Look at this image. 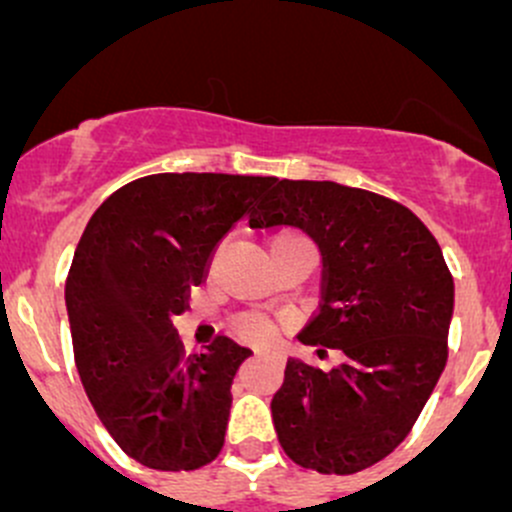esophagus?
Masks as SVG:
<instances>
[{
  "mask_svg": "<svg viewBox=\"0 0 512 512\" xmlns=\"http://www.w3.org/2000/svg\"><path fill=\"white\" fill-rule=\"evenodd\" d=\"M255 356H270V352H265V349H255Z\"/></svg>",
  "mask_w": 512,
  "mask_h": 512,
  "instance_id": "obj_1",
  "label": "esophagus"
}]
</instances>
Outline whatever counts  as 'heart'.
Listing matches in <instances>:
<instances>
[{"label": "heart", "mask_w": 512, "mask_h": 512, "mask_svg": "<svg viewBox=\"0 0 512 512\" xmlns=\"http://www.w3.org/2000/svg\"><path fill=\"white\" fill-rule=\"evenodd\" d=\"M240 327H242V332H245V337L257 339V342H262V339L270 337V324H267L262 317H245L242 319Z\"/></svg>", "instance_id": "heart-1"}]
</instances>
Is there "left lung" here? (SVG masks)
Returning <instances> with one entry per match:
<instances>
[{
    "mask_svg": "<svg viewBox=\"0 0 512 512\" xmlns=\"http://www.w3.org/2000/svg\"><path fill=\"white\" fill-rule=\"evenodd\" d=\"M285 225L317 242L324 265L322 304L297 339L342 359L329 371L287 359L272 421L297 466L352 476L409 436L441 379L453 277L428 227L369 190L275 178L250 227Z\"/></svg>",
    "mask_w": 512,
    "mask_h": 512,
    "instance_id": "8db88e82",
    "label": "left lung"
}]
</instances>
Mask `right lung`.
Instances as JSON below:
<instances>
[{
    "label": "right lung",
    "mask_w": 512,
    "mask_h": 512,
    "mask_svg": "<svg viewBox=\"0 0 512 512\" xmlns=\"http://www.w3.org/2000/svg\"><path fill=\"white\" fill-rule=\"evenodd\" d=\"M275 178L158 173L108 195L66 277L71 342L86 396L126 456L153 471L215 461L230 386L252 352L218 337L185 354L173 317L215 247Z\"/></svg>",
    "instance_id": "obj_1"
}]
</instances>
